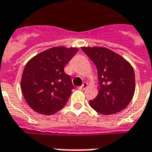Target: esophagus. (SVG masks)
Here are the masks:
<instances>
[{
  "mask_svg": "<svg viewBox=\"0 0 152 152\" xmlns=\"http://www.w3.org/2000/svg\"><path fill=\"white\" fill-rule=\"evenodd\" d=\"M87 86H88V83H83L82 86H80L79 88H79V89H81V90H83V89H85V88H86Z\"/></svg>",
  "mask_w": 152,
  "mask_h": 152,
  "instance_id": "esophagus-1",
  "label": "esophagus"
}]
</instances>
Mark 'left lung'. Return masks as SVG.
Listing matches in <instances>:
<instances>
[{"label":"left lung","mask_w":152,"mask_h":152,"mask_svg":"<svg viewBox=\"0 0 152 152\" xmlns=\"http://www.w3.org/2000/svg\"><path fill=\"white\" fill-rule=\"evenodd\" d=\"M98 71L99 90L89 101L92 108L102 115L119 113L126 107L135 92V74L125 58L103 47H83Z\"/></svg>","instance_id":"obj_1"}]
</instances>
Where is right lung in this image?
I'll list each match as a JSON object with an SVG mask.
<instances>
[{"mask_svg":"<svg viewBox=\"0 0 152 152\" xmlns=\"http://www.w3.org/2000/svg\"><path fill=\"white\" fill-rule=\"evenodd\" d=\"M78 51L77 48L53 47L26 64L22 74L21 91L34 112L50 115L64 107L74 87L64 68Z\"/></svg>","mask_w":152,"mask_h":152,"instance_id":"1","label":"right lung"}]
</instances>
